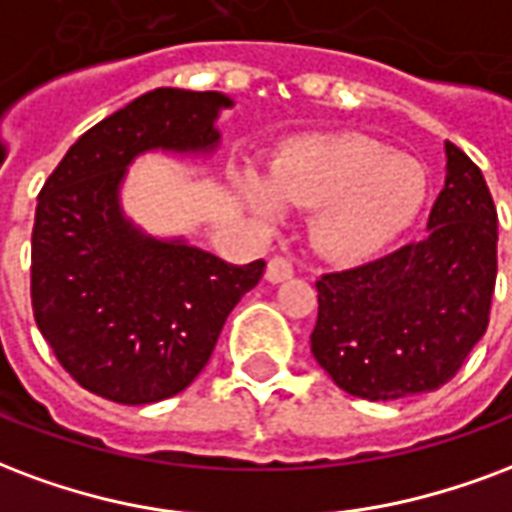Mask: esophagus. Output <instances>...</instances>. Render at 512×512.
<instances>
[{"mask_svg": "<svg viewBox=\"0 0 512 512\" xmlns=\"http://www.w3.org/2000/svg\"><path fill=\"white\" fill-rule=\"evenodd\" d=\"M293 274H295V268H293V260H290V257L276 255V257H271V260H268L266 279L271 282V285L287 282V279H290Z\"/></svg>", "mask_w": 512, "mask_h": 512, "instance_id": "1", "label": "esophagus"}]
</instances>
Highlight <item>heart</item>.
Here are the masks:
<instances>
[{"mask_svg": "<svg viewBox=\"0 0 512 512\" xmlns=\"http://www.w3.org/2000/svg\"><path fill=\"white\" fill-rule=\"evenodd\" d=\"M246 206L274 217L279 203L317 208L312 241L333 263L372 260L415 222L426 203V173L410 157L355 132L298 140L282 151L268 181L238 176Z\"/></svg>", "mask_w": 512, "mask_h": 512, "instance_id": "b5f03b06", "label": "heart"}]
</instances>
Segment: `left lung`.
I'll use <instances>...</instances> for the list:
<instances>
[{
	"instance_id": "1",
	"label": "left lung",
	"mask_w": 512,
	"mask_h": 512,
	"mask_svg": "<svg viewBox=\"0 0 512 512\" xmlns=\"http://www.w3.org/2000/svg\"><path fill=\"white\" fill-rule=\"evenodd\" d=\"M426 238L317 282L312 355L350 396L437 391L488 328L497 282V208L464 151L445 143V187Z\"/></svg>"
}]
</instances>
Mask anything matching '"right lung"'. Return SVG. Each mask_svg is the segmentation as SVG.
<instances>
[{
  "mask_svg": "<svg viewBox=\"0 0 512 512\" xmlns=\"http://www.w3.org/2000/svg\"><path fill=\"white\" fill-rule=\"evenodd\" d=\"M222 92L154 89L75 140L37 198L32 309L78 385L116 404H154L195 380L263 260L230 266L184 236L160 238L121 208L140 154L219 149Z\"/></svg>",
  "mask_w": 512,
  "mask_h": 512,
  "instance_id": "add662e5",
  "label": "right lung"
}]
</instances>
